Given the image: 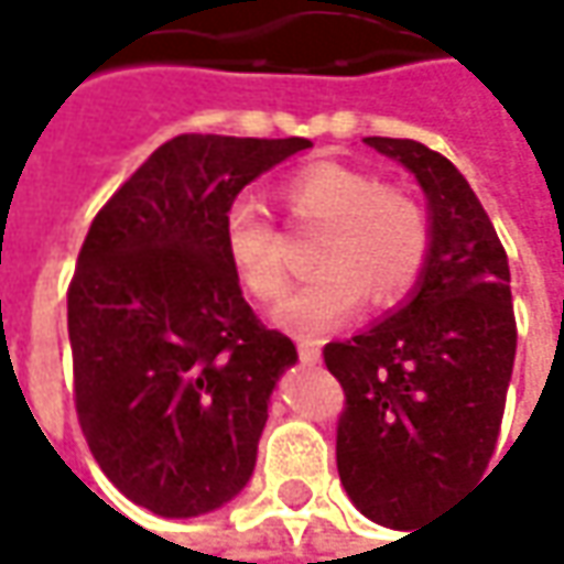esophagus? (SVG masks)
I'll return each instance as SVG.
<instances>
[{
  "instance_id": "obj_1",
  "label": "esophagus",
  "mask_w": 564,
  "mask_h": 564,
  "mask_svg": "<svg viewBox=\"0 0 564 564\" xmlns=\"http://www.w3.org/2000/svg\"><path fill=\"white\" fill-rule=\"evenodd\" d=\"M296 350H300V359H303L306 366H315V362L322 359V347H318L315 340H300Z\"/></svg>"
}]
</instances>
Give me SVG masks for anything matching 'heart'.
I'll return each mask as SVG.
<instances>
[{
	"mask_svg": "<svg viewBox=\"0 0 564 564\" xmlns=\"http://www.w3.org/2000/svg\"><path fill=\"white\" fill-rule=\"evenodd\" d=\"M293 224L322 230L312 281L283 300L274 318L293 334H325L354 315L362 296L372 306H394L416 286L429 256L423 208L401 192L381 188L379 176L315 163L281 185ZM224 256L236 281L256 300H278L290 281L286 239L261 202L242 195L224 210Z\"/></svg>",
	"mask_w": 564,
	"mask_h": 564,
	"instance_id": "b5f03b06",
	"label": "heart"
}]
</instances>
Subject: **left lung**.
<instances>
[{
    "label": "left lung",
    "instance_id": "1",
    "mask_svg": "<svg viewBox=\"0 0 564 564\" xmlns=\"http://www.w3.org/2000/svg\"><path fill=\"white\" fill-rule=\"evenodd\" d=\"M366 144L423 185L429 256L404 306L325 347L347 398L337 474L369 521L410 530L489 470L518 325L508 256L452 160L410 138Z\"/></svg>",
    "mask_w": 564,
    "mask_h": 564
}]
</instances>
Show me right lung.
I'll return each mask as SVG.
<instances>
[{"instance_id": "obj_1", "label": "right lung", "mask_w": 564, "mask_h": 564, "mask_svg": "<svg viewBox=\"0 0 564 564\" xmlns=\"http://www.w3.org/2000/svg\"><path fill=\"white\" fill-rule=\"evenodd\" d=\"M308 138L176 135L97 210L68 283L75 410L110 482L160 518L227 505L296 362L242 300L224 210Z\"/></svg>"}]
</instances>
